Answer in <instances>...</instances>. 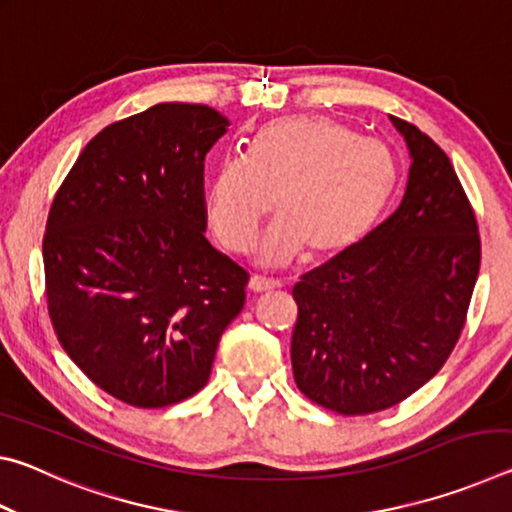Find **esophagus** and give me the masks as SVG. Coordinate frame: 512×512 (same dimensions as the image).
<instances>
[{
	"mask_svg": "<svg viewBox=\"0 0 512 512\" xmlns=\"http://www.w3.org/2000/svg\"><path fill=\"white\" fill-rule=\"evenodd\" d=\"M280 287V282L277 280H268V277H262V275H253L250 277L248 282V289L255 291V293H264V291H273Z\"/></svg>",
	"mask_w": 512,
	"mask_h": 512,
	"instance_id": "obj_1",
	"label": "esophagus"
}]
</instances>
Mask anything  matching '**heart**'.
Returning a JSON list of instances; mask_svg holds the SVG:
<instances>
[{"label":"heart","mask_w":512,"mask_h":512,"mask_svg":"<svg viewBox=\"0 0 512 512\" xmlns=\"http://www.w3.org/2000/svg\"><path fill=\"white\" fill-rule=\"evenodd\" d=\"M397 167L384 144L363 140L329 117H282L228 158L207 187V221L216 239L241 253L273 210L266 264L329 262L370 235L395 192Z\"/></svg>","instance_id":"1"}]
</instances>
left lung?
<instances>
[{
	"mask_svg": "<svg viewBox=\"0 0 512 512\" xmlns=\"http://www.w3.org/2000/svg\"><path fill=\"white\" fill-rule=\"evenodd\" d=\"M391 121L413 160L400 207L293 287V377L341 415L391 409L445 366L481 264L479 225L447 153L418 126Z\"/></svg>",
	"mask_w": 512,
	"mask_h": 512,
	"instance_id": "left-lung-1",
	"label": "left lung"
}]
</instances>
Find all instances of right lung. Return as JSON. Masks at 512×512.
I'll return each instance as SVG.
<instances>
[{
	"label": "right lung",
	"mask_w": 512,
	"mask_h": 512,
	"mask_svg": "<svg viewBox=\"0 0 512 512\" xmlns=\"http://www.w3.org/2000/svg\"><path fill=\"white\" fill-rule=\"evenodd\" d=\"M228 119L158 103L103 128L58 187L42 239L51 325L101 391L137 409L196 395L248 273L205 239V155Z\"/></svg>",
	"instance_id": "add662e5"
}]
</instances>
